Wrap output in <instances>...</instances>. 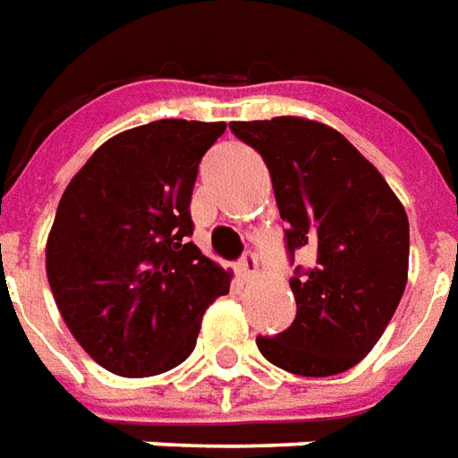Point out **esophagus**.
Instances as JSON below:
<instances>
[{
  "label": "esophagus",
  "instance_id": "esophagus-1",
  "mask_svg": "<svg viewBox=\"0 0 458 458\" xmlns=\"http://www.w3.org/2000/svg\"><path fill=\"white\" fill-rule=\"evenodd\" d=\"M238 273H241L245 281L255 278V273H258V258H255V253L242 255L241 263H238Z\"/></svg>",
  "mask_w": 458,
  "mask_h": 458
}]
</instances>
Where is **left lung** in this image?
Here are the masks:
<instances>
[{
	"label": "left lung",
	"mask_w": 458,
	"mask_h": 458,
	"mask_svg": "<svg viewBox=\"0 0 458 458\" xmlns=\"http://www.w3.org/2000/svg\"><path fill=\"white\" fill-rule=\"evenodd\" d=\"M266 160L295 268V320L258 335L260 353L295 376L353 369L381 338L409 278V217L384 175L334 127L303 117L230 123Z\"/></svg>",
	"instance_id": "8db88e82"
}]
</instances>
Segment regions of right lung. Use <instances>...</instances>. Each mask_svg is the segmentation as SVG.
<instances>
[{"mask_svg": "<svg viewBox=\"0 0 458 458\" xmlns=\"http://www.w3.org/2000/svg\"><path fill=\"white\" fill-rule=\"evenodd\" d=\"M225 123L157 120L99 145L70 180L47 238V281L102 369L157 376L188 359L230 273L200 253L190 200Z\"/></svg>", "mask_w": 458, "mask_h": 458, "instance_id": "1", "label": "right lung"}]
</instances>
